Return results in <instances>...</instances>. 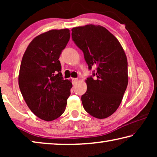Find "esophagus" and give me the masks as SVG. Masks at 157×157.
Masks as SVG:
<instances>
[{
    "label": "esophagus",
    "mask_w": 157,
    "mask_h": 157,
    "mask_svg": "<svg viewBox=\"0 0 157 157\" xmlns=\"http://www.w3.org/2000/svg\"><path fill=\"white\" fill-rule=\"evenodd\" d=\"M71 80H72L73 84H75L77 82V81H78V78H72L71 79Z\"/></svg>",
    "instance_id": "1"
}]
</instances>
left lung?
I'll return each mask as SVG.
<instances>
[{
    "label": "left lung",
    "instance_id": "8db88e82",
    "mask_svg": "<svg viewBox=\"0 0 157 157\" xmlns=\"http://www.w3.org/2000/svg\"><path fill=\"white\" fill-rule=\"evenodd\" d=\"M71 31L89 70L95 67L81 98L84 109L96 118H107L118 108L128 84L125 53L118 39L102 26L86 25Z\"/></svg>",
    "mask_w": 157,
    "mask_h": 157
}]
</instances>
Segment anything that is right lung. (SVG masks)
Instances as JSON below:
<instances>
[{
	"label": "right lung",
	"instance_id": "1",
	"mask_svg": "<svg viewBox=\"0 0 157 157\" xmlns=\"http://www.w3.org/2000/svg\"><path fill=\"white\" fill-rule=\"evenodd\" d=\"M68 29L52 30L35 37L21 61L18 85L34 114L46 121L64 112L71 82L63 79L59 60L70 39Z\"/></svg>",
	"mask_w": 157,
	"mask_h": 157
}]
</instances>
